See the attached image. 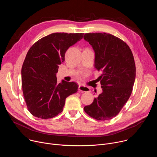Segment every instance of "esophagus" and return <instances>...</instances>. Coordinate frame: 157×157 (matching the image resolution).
Returning <instances> with one entry per match:
<instances>
[{"label": "esophagus", "instance_id": "1", "mask_svg": "<svg viewBox=\"0 0 157 157\" xmlns=\"http://www.w3.org/2000/svg\"><path fill=\"white\" fill-rule=\"evenodd\" d=\"M78 90L81 92H89L90 91V89H89L88 87H86L82 85H79L78 87Z\"/></svg>", "mask_w": 157, "mask_h": 157}]
</instances>
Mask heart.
<instances>
[{
    "label": "heart",
    "instance_id": "heart-1",
    "mask_svg": "<svg viewBox=\"0 0 157 157\" xmlns=\"http://www.w3.org/2000/svg\"><path fill=\"white\" fill-rule=\"evenodd\" d=\"M88 49V48H87ZM87 72H81L78 74V76L79 77H82V76H86L87 75Z\"/></svg>",
    "mask_w": 157,
    "mask_h": 157
}]
</instances>
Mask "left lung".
Returning a JSON list of instances; mask_svg holds the SVG:
<instances>
[{
  "mask_svg": "<svg viewBox=\"0 0 157 157\" xmlns=\"http://www.w3.org/2000/svg\"><path fill=\"white\" fill-rule=\"evenodd\" d=\"M84 38L95 52V68L102 73L99 77L102 93L84 110L98 121L109 120L120 113L132 94L135 61L128 44L113 35L88 33Z\"/></svg>",
  "mask_w": 157,
  "mask_h": 157,
  "instance_id": "8db88e82",
  "label": "left lung"
}]
</instances>
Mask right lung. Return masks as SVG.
I'll return each mask as SVG.
<instances>
[{"label":"right lung","mask_w":157,"mask_h":157,"mask_svg":"<svg viewBox=\"0 0 157 157\" xmlns=\"http://www.w3.org/2000/svg\"><path fill=\"white\" fill-rule=\"evenodd\" d=\"M83 33H53L35 42L29 49L21 68V86L29 111L47 119L63 111L66 98L77 92L76 82L58 84L56 73L64 61L65 53L83 37Z\"/></svg>","instance_id":"add662e5"}]
</instances>
